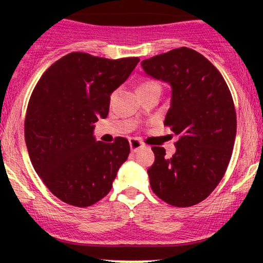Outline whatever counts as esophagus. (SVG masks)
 Here are the masks:
<instances>
[{"label": "esophagus", "mask_w": 263, "mask_h": 263, "mask_svg": "<svg viewBox=\"0 0 263 263\" xmlns=\"http://www.w3.org/2000/svg\"><path fill=\"white\" fill-rule=\"evenodd\" d=\"M129 147H131L132 152H137L138 149L144 147V144L142 143L141 141H138L137 138H131V140H129Z\"/></svg>", "instance_id": "obj_1"}]
</instances>
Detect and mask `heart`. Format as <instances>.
Masks as SVG:
<instances>
[{"mask_svg": "<svg viewBox=\"0 0 263 263\" xmlns=\"http://www.w3.org/2000/svg\"><path fill=\"white\" fill-rule=\"evenodd\" d=\"M153 89H161L159 84L156 83V81H153V80H144V81H142L140 85H138V92H146V91H149V90H153ZM111 98H114V95L111 96Z\"/></svg>", "mask_w": 263, "mask_h": 263, "instance_id": "b5f03b06", "label": "heart"}]
</instances>
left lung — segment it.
<instances>
[{
    "label": "left lung",
    "mask_w": 263,
    "mask_h": 263,
    "mask_svg": "<svg viewBox=\"0 0 263 263\" xmlns=\"http://www.w3.org/2000/svg\"><path fill=\"white\" fill-rule=\"evenodd\" d=\"M144 73L172 87L164 125L179 136L176 153L152 147L151 188L178 208L210 195L224 177L236 137V112L224 78L200 53L182 47L141 63Z\"/></svg>",
    "instance_id": "obj_1"
}]
</instances>
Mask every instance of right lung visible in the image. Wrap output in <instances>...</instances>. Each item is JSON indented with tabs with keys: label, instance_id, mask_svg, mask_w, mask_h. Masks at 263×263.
Masks as SVG:
<instances>
[{
	"label": "right lung",
	"instance_id": "obj_1",
	"mask_svg": "<svg viewBox=\"0 0 263 263\" xmlns=\"http://www.w3.org/2000/svg\"><path fill=\"white\" fill-rule=\"evenodd\" d=\"M138 62L136 57L112 60L69 53L44 71L33 90L25 120L27 149L38 176L64 203H98L127 159L128 141H96L93 123L106 119L110 95Z\"/></svg>",
	"mask_w": 263,
	"mask_h": 263
}]
</instances>
